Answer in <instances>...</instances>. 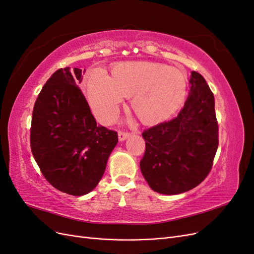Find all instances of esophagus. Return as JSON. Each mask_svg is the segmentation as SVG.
Instances as JSON below:
<instances>
[{
  "mask_svg": "<svg viewBox=\"0 0 254 254\" xmlns=\"http://www.w3.org/2000/svg\"><path fill=\"white\" fill-rule=\"evenodd\" d=\"M130 136V132H127V131H119V140L122 142V141H125L127 137Z\"/></svg>",
  "mask_w": 254,
  "mask_h": 254,
  "instance_id": "esophagus-1",
  "label": "esophagus"
}]
</instances>
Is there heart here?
I'll list each match as a JSON object with an SVG mask.
<instances>
[{
	"mask_svg": "<svg viewBox=\"0 0 254 254\" xmlns=\"http://www.w3.org/2000/svg\"><path fill=\"white\" fill-rule=\"evenodd\" d=\"M187 77L179 68L151 61L115 65L112 78L102 67L87 75L89 103L98 119L112 120L126 96H132L135 113L146 124H158L176 113L187 94Z\"/></svg>",
	"mask_w": 254,
	"mask_h": 254,
	"instance_id": "obj_1",
	"label": "heart"
}]
</instances>
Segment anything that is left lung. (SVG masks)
Masks as SVG:
<instances>
[{
	"label": "left lung",
	"instance_id": "8db88e82",
	"mask_svg": "<svg viewBox=\"0 0 254 254\" xmlns=\"http://www.w3.org/2000/svg\"><path fill=\"white\" fill-rule=\"evenodd\" d=\"M190 89L177 117L143 131L142 175L157 193L176 195L200 184L218 147L215 101L202 76L190 73Z\"/></svg>",
	"mask_w": 254,
	"mask_h": 254
}]
</instances>
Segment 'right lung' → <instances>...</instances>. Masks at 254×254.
Instances as JSON below:
<instances>
[{"label":"right lung","instance_id":"obj_1","mask_svg":"<svg viewBox=\"0 0 254 254\" xmlns=\"http://www.w3.org/2000/svg\"><path fill=\"white\" fill-rule=\"evenodd\" d=\"M80 68H59L38 95L30 127V148L44 178L68 195L94 190L118 144V132L98 126L77 84Z\"/></svg>","mask_w":254,"mask_h":254}]
</instances>
